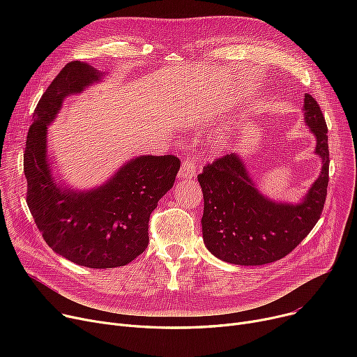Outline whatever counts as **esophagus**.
Returning a JSON list of instances; mask_svg holds the SVG:
<instances>
[{
	"label": "esophagus",
	"mask_w": 357,
	"mask_h": 357,
	"mask_svg": "<svg viewBox=\"0 0 357 357\" xmlns=\"http://www.w3.org/2000/svg\"><path fill=\"white\" fill-rule=\"evenodd\" d=\"M197 162L192 159V158H188L186 159L181 169H179V176L181 178H194L197 175Z\"/></svg>",
	"instance_id": "1"
}]
</instances>
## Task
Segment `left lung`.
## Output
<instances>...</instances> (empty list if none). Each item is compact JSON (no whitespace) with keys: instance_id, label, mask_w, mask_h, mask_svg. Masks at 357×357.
<instances>
[{"instance_id":"obj_1","label":"left lung","mask_w":357,"mask_h":357,"mask_svg":"<svg viewBox=\"0 0 357 357\" xmlns=\"http://www.w3.org/2000/svg\"><path fill=\"white\" fill-rule=\"evenodd\" d=\"M304 111L323 169L299 204L275 202L261 195L234 153L205 165L198 175L204 194L202 237L215 257L243 266L272 264L289 255L320 220L328 185V128L310 93H305Z\"/></svg>"}]
</instances>
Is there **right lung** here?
Wrapping results in <instances>:
<instances>
[{"instance_id": "obj_1", "label": "right lung", "mask_w": 357, "mask_h": 357, "mask_svg": "<svg viewBox=\"0 0 357 357\" xmlns=\"http://www.w3.org/2000/svg\"><path fill=\"white\" fill-rule=\"evenodd\" d=\"M102 75L84 62L65 65L37 104L24 149L27 205L47 246L73 264L108 269L130 264L149 245V220L172 188L181 160L140 156L91 191L56 183L46 158L47 126L69 93L82 92Z\"/></svg>"}]
</instances>
